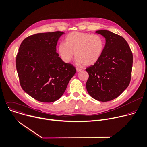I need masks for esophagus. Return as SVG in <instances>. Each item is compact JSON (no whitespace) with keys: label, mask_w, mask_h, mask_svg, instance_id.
<instances>
[{"label":"esophagus","mask_w":147,"mask_h":147,"mask_svg":"<svg viewBox=\"0 0 147 147\" xmlns=\"http://www.w3.org/2000/svg\"><path fill=\"white\" fill-rule=\"evenodd\" d=\"M80 71H82V69H81V68H76V71H77V72H80Z\"/></svg>","instance_id":"1"}]
</instances>
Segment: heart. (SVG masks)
Instances as JSON below:
<instances>
[{
  "label": "heart",
  "instance_id": "obj_1",
  "mask_svg": "<svg viewBox=\"0 0 147 147\" xmlns=\"http://www.w3.org/2000/svg\"><path fill=\"white\" fill-rule=\"evenodd\" d=\"M104 45V39L99 35L73 32L66 36L65 43L59 44L58 52L65 63L70 62L75 54L78 64L89 66L99 60Z\"/></svg>",
  "mask_w": 147,
  "mask_h": 147
}]
</instances>
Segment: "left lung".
Here are the masks:
<instances>
[{"instance_id":"8db88e82","label":"left lung","mask_w":147,"mask_h":147,"mask_svg":"<svg viewBox=\"0 0 147 147\" xmlns=\"http://www.w3.org/2000/svg\"><path fill=\"white\" fill-rule=\"evenodd\" d=\"M105 38V45L99 60L86 71L89 77L86 82L88 93L102 102L119 96L131 80L133 54L126 40L107 30L96 32Z\"/></svg>"}]
</instances>
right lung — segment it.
I'll list each match as a JSON object with an SVG mask.
<instances>
[{
    "label": "right lung",
    "instance_id": "1",
    "mask_svg": "<svg viewBox=\"0 0 147 147\" xmlns=\"http://www.w3.org/2000/svg\"><path fill=\"white\" fill-rule=\"evenodd\" d=\"M60 31L39 33L25 38L16 57V65L22 89L34 99L51 102L59 99L76 70L56 52Z\"/></svg>",
    "mask_w": 147,
    "mask_h": 147
}]
</instances>
